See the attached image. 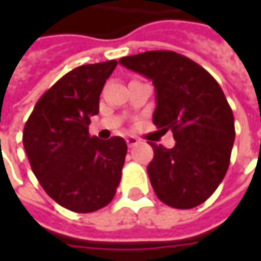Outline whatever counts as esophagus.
I'll list each match as a JSON object with an SVG mask.
<instances>
[{
	"label": "esophagus",
	"mask_w": 261,
	"mask_h": 261,
	"mask_svg": "<svg viewBox=\"0 0 261 261\" xmlns=\"http://www.w3.org/2000/svg\"><path fill=\"white\" fill-rule=\"evenodd\" d=\"M139 142H141V141H139L138 138H135V136H127V138H126V144H127V146H129V148L138 145Z\"/></svg>",
	"instance_id": "1"
}]
</instances>
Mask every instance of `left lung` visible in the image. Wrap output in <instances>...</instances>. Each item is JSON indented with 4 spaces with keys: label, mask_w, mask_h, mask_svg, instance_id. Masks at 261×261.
Returning a JSON list of instances; mask_svg holds the SVG:
<instances>
[{
    "label": "left lung",
    "mask_w": 261,
    "mask_h": 261,
    "mask_svg": "<svg viewBox=\"0 0 261 261\" xmlns=\"http://www.w3.org/2000/svg\"><path fill=\"white\" fill-rule=\"evenodd\" d=\"M119 64L152 81V122L175 139L171 149L149 142L154 158L146 170L155 195L177 209L203 203L224 180L236 139L222 88L195 61L171 50L125 56Z\"/></svg>",
    "instance_id": "8db88e82"
}]
</instances>
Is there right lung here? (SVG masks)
<instances>
[{"mask_svg": "<svg viewBox=\"0 0 261 261\" xmlns=\"http://www.w3.org/2000/svg\"><path fill=\"white\" fill-rule=\"evenodd\" d=\"M116 61L81 65L42 95L23 130V145L40 186L56 203L90 214L112 202L127 145L120 136H90V117Z\"/></svg>", "mask_w": 261, "mask_h": 261, "instance_id": "obj_1", "label": "right lung"}]
</instances>
